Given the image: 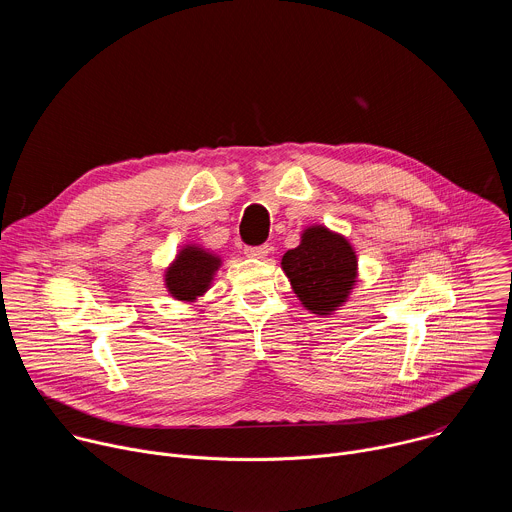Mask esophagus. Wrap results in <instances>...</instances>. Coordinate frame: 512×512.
<instances>
[{
  "mask_svg": "<svg viewBox=\"0 0 512 512\" xmlns=\"http://www.w3.org/2000/svg\"><path fill=\"white\" fill-rule=\"evenodd\" d=\"M271 251V247L265 245H257V247H245V255L247 257H255V259H263L267 253Z\"/></svg>",
  "mask_w": 512,
  "mask_h": 512,
  "instance_id": "obj_1",
  "label": "esophagus"
}]
</instances>
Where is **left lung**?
I'll list each match as a JSON object with an SVG mask.
<instances>
[{"mask_svg": "<svg viewBox=\"0 0 512 512\" xmlns=\"http://www.w3.org/2000/svg\"><path fill=\"white\" fill-rule=\"evenodd\" d=\"M281 267L302 304L312 314L326 316L348 298L356 277V255L340 235L312 227L300 247L283 255Z\"/></svg>", "mask_w": 512, "mask_h": 512, "instance_id": "1", "label": "left lung"}]
</instances>
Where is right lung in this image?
Instances as JSON below:
<instances>
[{"label":"right lung","mask_w":512,"mask_h":512,"mask_svg":"<svg viewBox=\"0 0 512 512\" xmlns=\"http://www.w3.org/2000/svg\"><path fill=\"white\" fill-rule=\"evenodd\" d=\"M216 257L208 255L198 247H186L166 273V285L170 294L178 300L190 302L202 296L210 285L212 273L218 267Z\"/></svg>","instance_id":"add662e5"}]
</instances>
